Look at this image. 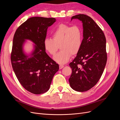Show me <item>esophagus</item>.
<instances>
[{
    "instance_id": "obj_1",
    "label": "esophagus",
    "mask_w": 120,
    "mask_h": 120,
    "mask_svg": "<svg viewBox=\"0 0 120 120\" xmlns=\"http://www.w3.org/2000/svg\"><path fill=\"white\" fill-rule=\"evenodd\" d=\"M64 67V66H63V65H60V66H59V68H60V69L63 68Z\"/></svg>"
}]
</instances>
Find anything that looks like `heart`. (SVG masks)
I'll use <instances>...</instances> for the list:
<instances>
[{
    "instance_id": "heart-1",
    "label": "heart",
    "mask_w": 120,
    "mask_h": 120,
    "mask_svg": "<svg viewBox=\"0 0 120 120\" xmlns=\"http://www.w3.org/2000/svg\"><path fill=\"white\" fill-rule=\"evenodd\" d=\"M52 37V39H45L43 47L47 52L53 56L60 46V52L53 57L54 60L60 64L68 62L71 55H77L82 48L83 32L78 25L60 24L53 30Z\"/></svg>"
}]
</instances>
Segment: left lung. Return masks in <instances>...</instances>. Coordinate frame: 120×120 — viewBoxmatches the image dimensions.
<instances>
[{
  "mask_svg": "<svg viewBox=\"0 0 120 120\" xmlns=\"http://www.w3.org/2000/svg\"><path fill=\"white\" fill-rule=\"evenodd\" d=\"M82 21V48L69 66L72 73L71 88L78 92L87 91L95 86L103 74L107 63L106 39L101 29L91 17L83 14L72 16Z\"/></svg>",
  "mask_w": 120,
  "mask_h": 120,
  "instance_id": "1",
  "label": "left lung"
}]
</instances>
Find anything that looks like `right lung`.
Masks as SVG:
<instances>
[{
  "instance_id": "obj_1",
  "label": "right lung",
  "mask_w": 120,
  "mask_h": 120,
  "mask_svg": "<svg viewBox=\"0 0 120 120\" xmlns=\"http://www.w3.org/2000/svg\"><path fill=\"white\" fill-rule=\"evenodd\" d=\"M56 21L54 18L30 17L17 28L14 35L10 56L13 70L23 88L36 95L48 91L59 70V64L47 54L43 47L48 28ZM25 39L36 45L30 58L23 52Z\"/></svg>"
}]
</instances>
